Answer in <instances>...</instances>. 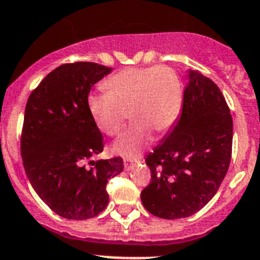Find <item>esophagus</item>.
<instances>
[{
  "label": "esophagus",
  "instance_id": "obj_1",
  "mask_svg": "<svg viewBox=\"0 0 260 260\" xmlns=\"http://www.w3.org/2000/svg\"><path fill=\"white\" fill-rule=\"evenodd\" d=\"M141 161H131V160H124V168L125 171H132L137 164H140Z\"/></svg>",
  "mask_w": 260,
  "mask_h": 260
}]
</instances>
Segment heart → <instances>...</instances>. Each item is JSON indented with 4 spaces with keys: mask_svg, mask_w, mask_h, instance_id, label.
I'll return each instance as SVG.
<instances>
[{
    "mask_svg": "<svg viewBox=\"0 0 260 260\" xmlns=\"http://www.w3.org/2000/svg\"><path fill=\"white\" fill-rule=\"evenodd\" d=\"M103 87L106 93L87 97L89 115L101 132L114 136L129 114L133 125L113 144V151L127 159L138 157L152 141V132L168 131L179 114L181 82L169 67L124 69L106 79Z\"/></svg>",
    "mask_w": 260,
    "mask_h": 260,
    "instance_id": "1",
    "label": "heart"
}]
</instances>
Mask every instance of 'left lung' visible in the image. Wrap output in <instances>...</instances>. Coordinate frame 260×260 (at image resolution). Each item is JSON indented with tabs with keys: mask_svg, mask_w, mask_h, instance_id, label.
<instances>
[{
	"mask_svg": "<svg viewBox=\"0 0 260 260\" xmlns=\"http://www.w3.org/2000/svg\"><path fill=\"white\" fill-rule=\"evenodd\" d=\"M232 133L220 89L199 70L188 69L181 115L146 159L151 183L141 192L145 209L178 219L205 207L229 171Z\"/></svg>",
	"mask_w": 260,
	"mask_h": 260,
	"instance_id": "1",
	"label": "left lung"
}]
</instances>
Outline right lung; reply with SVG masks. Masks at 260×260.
Instances as JSON below:
<instances>
[{
  "mask_svg": "<svg viewBox=\"0 0 260 260\" xmlns=\"http://www.w3.org/2000/svg\"><path fill=\"white\" fill-rule=\"evenodd\" d=\"M113 68L74 62L56 68L31 92L24 114L21 157L26 177L51 210L67 219L100 214L109 203L106 183L122 173V157L96 160L104 137L87 97Z\"/></svg>",
  "mask_w": 260,
  "mask_h": 260,
  "instance_id": "obj_1",
  "label": "right lung"
}]
</instances>
